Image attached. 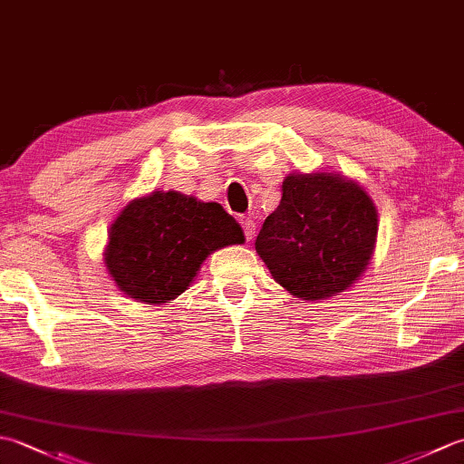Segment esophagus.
I'll return each mask as SVG.
<instances>
[{"instance_id":"esophagus-1","label":"esophagus","mask_w":464,"mask_h":464,"mask_svg":"<svg viewBox=\"0 0 464 464\" xmlns=\"http://www.w3.org/2000/svg\"><path fill=\"white\" fill-rule=\"evenodd\" d=\"M241 227H243V233H245V239L251 241L255 237V221L253 219H241Z\"/></svg>"}]
</instances>
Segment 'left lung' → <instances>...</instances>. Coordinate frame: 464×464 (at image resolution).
I'll return each mask as SVG.
<instances>
[{"label": "left lung", "mask_w": 464, "mask_h": 464, "mask_svg": "<svg viewBox=\"0 0 464 464\" xmlns=\"http://www.w3.org/2000/svg\"><path fill=\"white\" fill-rule=\"evenodd\" d=\"M255 241L281 287L304 301L341 293L361 277L377 241V209L357 183L333 173H291Z\"/></svg>", "instance_id": "obj_1"}]
</instances>
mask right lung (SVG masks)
I'll use <instances>...</instances> for the list:
<instances>
[{
	"mask_svg": "<svg viewBox=\"0 0 464 464\" xmlns=\"http://www.w3.org/2000/svg\"><path fill=\"white\" fill-rule=\"evenodd\" d=\"M243 241L239 223L219 203L155 191L117 217L105 265L131 299L167 303L189 287L207 255Z\"/></svg>",
	"mask_w": 464,
	"mask_h": 464,
	"instance_id": "obj_1",
	"label": "right lung"
}]
</instances>
